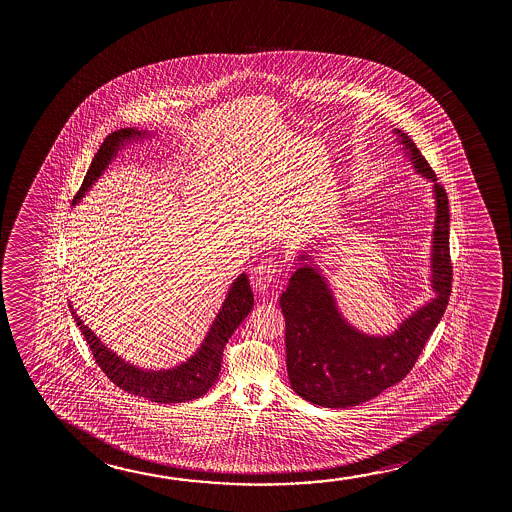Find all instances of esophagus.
<instances>
[{"mask_svg": "<svg viewBox=\"0 0 512 512\" xmlns=\"http://www.w3.org/2000/svg\"><path fill=\"white\" fill-rule=\"evenodd\" d=\"M274 276H276V266L271 260H266L259 266L253 267L250 280H252L255 292H259V294L267 292V288L271 287V283L274 281Z\"/></svg>", "mask_w": 512, "mask_h": 512, "instance_id": "obj_1", "label": "esophagus"}]
</instances>
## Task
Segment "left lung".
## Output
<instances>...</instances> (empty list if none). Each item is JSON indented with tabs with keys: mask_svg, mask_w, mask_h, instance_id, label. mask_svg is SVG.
<instances>
[{
	"mask_svg": "<svg viewBox=\"0 0 512 512\" xmlns=\"http://www.w3.org/2000/svg\"><path fill=\"white\" fill-rule=\"evenodd\" d=\"M393 133L416 173L434 183L430 253L434 297L402 320L392 334L371 336L355 329L341 315L329 283L313 262L315 248L297 253L295 273L280 297L287 325V371L294 392L316 406H358L397 385L413 369L448 306L453 280L448 196L414 141L400 129H393Z\"/></svg>",
	"mask_w": 512,
	"mask_h": 512,
	"instance_id": "1",
	"label": "left lung"
}]
</instances>
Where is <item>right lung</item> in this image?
<instances>
[{
    "mask_svg": "<svg viewBox=\"0 0 512 512\" xmlns=\"http://www.w3.org/2000/svg\"><path fill=\"white\" fill-rule=\"evenodd\" d=\"M147 136H150L147 131H138L134 127H126L108 134L103 145L99 147L98 154L92 159L84 183L73 199V206L85 196V192L91 189L94 183L98 182L99 176L105 173L108 164L119 154L122 147H126V143L143 140ZM70 308L71 315L75 318L80 332L84 334L92 355L96 358L101 371L113 381V385L119 386L124 392L145 397L152 402L176 404L203 397L204 393L217 383L225 344L231 339L234 330L238 329L239 323L252 311L253 294L248 276L245 273L239 274L238 278L232 281L225 301L222 302V308L211 323L199 350L183 364L161 371H147L120 358L115 351L103 344V341L85 325L84 320H80L71 304Z\"/></svg>",
    "mask_w": 512,
    "mask_h": 512,
    "instance_id": "1",
    "label": "right lung"
}]
</instances>
